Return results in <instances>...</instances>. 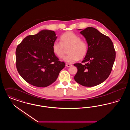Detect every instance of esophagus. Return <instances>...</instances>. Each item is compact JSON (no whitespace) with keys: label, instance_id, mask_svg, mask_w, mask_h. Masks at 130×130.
Instances as JSON below:
<instances>
[{"label":"esophagus","instance_id":"esophagus-1","mask_svg":"<svg viewBox=\"0 0 130 130\" xmlns=\"http://www.w3.org/2000/svg\"><path fill=\"white\" fill-rule=\"evenodd\" d=\"M72 65L71 64H69V63H66V66L67 67H70L71 66H72Z\"/></svg>","mask_w":130,"mask_h":130}]
</instances>
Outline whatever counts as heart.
Returning a JSON list of instances; mask_svg holds the SVG:
<instances>
[{
    "mask_svg": "<svg viewBox=\"0 0 130 130\" xmlns=\"http://www.w3.org/2000/svg\"><path fill=\"white\" fill-rule=\"evenodd\" d=\"M61 42L56 41L53 44L52 49L54 53L58 57L61 58L64 55L65 48H68L67 56L63 60L67 63L77 61L79 58H84L87 54L88 45L86 41L81 39V37L72 32H67L60 37Z\"/></svg>",
    "mask_w": 130,
    "mask_h": 130,
    "instance_id": "b5f03b06",
    "label": "heart"
}]
</instances>
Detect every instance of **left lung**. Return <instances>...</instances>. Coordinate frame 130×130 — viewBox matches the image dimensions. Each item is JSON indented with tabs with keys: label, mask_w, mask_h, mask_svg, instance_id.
I'll list each match as a JSON object with an SVG mask.
<instances>
[{
	"label": "left lung",
	"mask_w": 130,
	"mask_h": 130,
	"mask_svg": "<svg viewBox=\"0 0 130 130\" xmlns=\"http://www.w3.org/2000/svg\"><path fill=\"white\" fill-rule=\"evenodd\" d=\"M80 33L86 40L88 51L82 61L84 64H74L77 68L74 80L83 86H95L111 74L116 58L115 50L111 39L94 28L88 27Z\"/></svg>",
	"instance_id": "obj_1"
}]
</instances>
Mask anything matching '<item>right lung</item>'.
<instances>
[{
    "instance_id": "obj_1",
    "label": "right lung",
    "mask_w": 130,
    "mask_h": 130,
    "mask_svg": "<svg viewBox=\"0 0 130 130\" xmlns=\"http://www.w3.org/2000/svg\"><path fill=\"white\" fill-rule=\"evenodd\" d=\"M56 38L54 31L43 30L26 37L18 46L16 66L28 83L38 87L48 86L65 67V63L60 61L53 51Z\"/></svg>"
}]
</instances>
